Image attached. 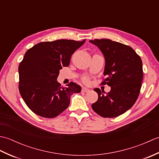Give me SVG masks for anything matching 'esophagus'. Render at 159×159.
<instances>
[{"label": "esophagus", "mask_w": 159, "mask_h": 159, "mask_svg": "<svg viewBox=\"0 0 159 159\" xmlns=\"http://www.w3.org/2000/svg\"><path fill=\"white\" fill-rule=\"evenodd\" d=\"M89 91V89L88 88H87V87H83L82 88V92H88Z\"/></svg>", "instance_id": "esophagus-1"}]
</instances>
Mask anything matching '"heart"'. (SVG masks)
I'll use <instances>...</instances> for the list:
<instances>
[{"label": "heart", "instance_id": "1", "mask_svg": "<svg viewBox=\"0 0 159 159\" xmlns=\"http://www.w3.org/2000/svg\"><path fill=\"white\" fill-rule=\"evenodd\" d=\"M84 82H85V83H88L89 82V79H87V78H85V79H84Z\"/></svg>", "mask_w": 159, "mask_h": 159}]
</instances>
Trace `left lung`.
Here are the masks:
<instances>
[{"mask_svg": "<svg viewBox=\"0 0 159 159\" xmlns=\"http://www.w3.org/2000/svg\"><path fill=\"white\" fill-rule=\"evenodd\" d=\"M102 52L105 59L102 83L111 87L107 93L93 90L98 99L92 107L103 117H116L129 110L136 102L143 80L142 61L131 47L108 39L90 40Z\"/></svg>", "mask_w": 159, "mask_h": 159, "instance_id": "1", "label": "left lung"}]
</instances>
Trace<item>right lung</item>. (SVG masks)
<instances>
[{
    "label": "right lung",
    "mask_w": 159,
    "mask_h": 159,
    "mask_svg": "<svg viewBox=\"0 0 159 159\" xmlns=\"http://www.w3.org/2000/svg\"><path fill=\"white\" fill-rule=\"evenodd\" d=\"M85 42H44L26 52L18 67L19 91L33 113L46 118L55 117L68 107L72 94L80 92L81 87L75 83L63 87L57 79L59 70L69 66L71 56Z\"/></svg>",
    "instance_id": "add662e5"
}]
</instances>
